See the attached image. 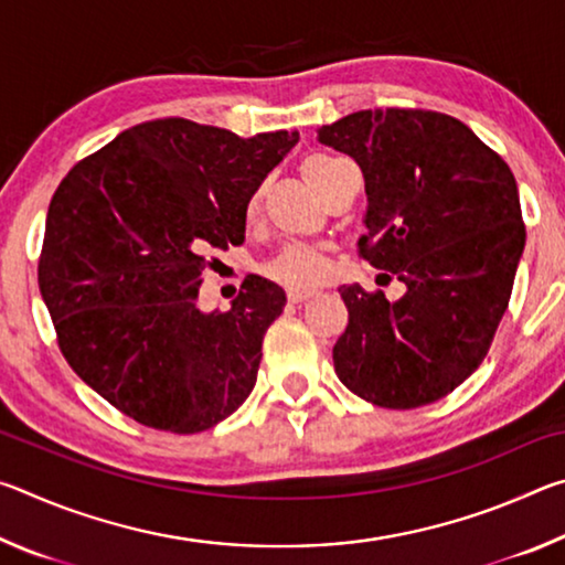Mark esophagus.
Wrapping results in <instances>:
<instances>
[{
  "label": "esophagus",
  "mask_w": 565,
  "mask_h": 565,
  "mask_svg": "<svg viewBox=\"0 0 565 565\" xmlns=\"http://www.w3.org/2000/svg\"><path fill=\"white\" fill-rule=\"evenodd\" d=\"M286 296H289L291 303H303V301L313 299V296H319V291L317 289H299V286H291V289L286 291Z\"/></svg>",
  "instance_id": "1"
}]
</instances>
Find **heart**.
<instances>
[{
	"label": "heart",
	"instance_id": "1",
	"mask_svg": "<svg viewBox=\"0 0 565 565\" xmlns=\"http://www.w3.org/2000/svg\"><path fill=\"white\" fill-rule=\"evenodd\" d=\"M337 161L341 159L323 154L303 159L301 174L306 179V184L317 191V194H321L323 177H327V171L337 164ZM256 209H259V194L252 199V204H248V216H254ZM264 271L269 279L286 286H313L327 276V254L317 246H286L284 252L276 254L274 259L264 266Z\"/></svg>",
	"mask_w": 565,
	"mask_h": 565
}]
</instances>
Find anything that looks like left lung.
I'll use <instances>...</instances> for the list:
<instances>
[{"label":"left lung","instance_id":"left-lung-1","mask_svg":"<svg viewBox=\"0 0 565 565\" xmlns=\"http://www.w3.org/2000/svg\"><path fill=\"white\" fill-rule=\"evenodd\" d=\"M319 141L363 174L361 256L406 286L398 301L341 286L349 327L333 347L337 376L381 408L434 404L481 366L509 306L525 246L515 179L438 111H353Z\"/></svg>","mask_w":565,"mask_h":565}]
</instances>
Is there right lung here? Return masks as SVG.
Masks as SVG:
<instances>
[{
    "label": "right lung",
    "mask_w": 565,
    "mask_h": 565,
    "mask_svg": "<svg viewBox=\"0 0 565 565\" xmlns=\"http://www.w3.org/2000/svg\"><path fill=\"white\" fill-rule=\"evenodd\" d=\"M299 131H234L169 117L137 124L54 191L40 291L84 384L139 424L199 434L256 384L286 294L248 276L228 311L196 306L204 252L242 244L246 206Z\"/></svg>",
    "instance_id": "right-lung-1"
}]
</instances>
